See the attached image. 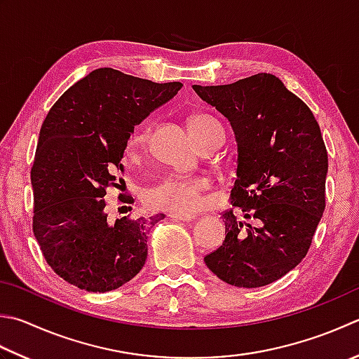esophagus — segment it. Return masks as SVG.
<instances>
[{
	"label": "esophagus",
	"instance_id": "obj_1",
	"mask_svg": "<svg viewBox=\"0 0 359 359\" xmlns=\"http://www.w3.org/2000/svg\"><path fill=\"white\" fill-rule=\"evenodd\" d=\"M170 217H172V219H175V221H185V222H188V221H191L193 219V215H179V213H171L170 215Z\"/></svg>",
	"mask_w": 359,
	"mask_h": 359
}]
</instances>
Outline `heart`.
<instances>
[{
    "instance_id": "b5f03b06",
    "label": "heart",
    "mask_w": 359,
    "mask_h": 359,
    "mask_svg": "<svg viewBox=\"0 0 359 359\" xmlns=\"http://www.w3.org/2000/svg\"><path fill=\"white\" fill-rule=\"evenodd\" d=\"M188 123L201 147L205 146L217 132L222 130L221 126L207 115H193ZM149 126L138 128L129 138L128 157L132 160L142 158L147 147H149ZM210 187H212V182L207 175H191V177L170 175V177L160 180L157 185L146 189L144 203L152 210L191 215L202 207L203 201H205V193Z\"/></svg>"
}]
</instances>
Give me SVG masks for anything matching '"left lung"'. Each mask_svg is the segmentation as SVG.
<instances>
[{
    "instance_id": "obj_1",
    "label": "left lung",
    "mask_w": 359,
    "mask_h": 359,
    "mask_svg": "<svg viewBox=\"0 0 359 359\" xmlns=\"http://www.w3.org/2000/svg\"><path fill=\"white\" fill-rule=\"evenodd\" d=\"M238 143L226 238L203 257L222 282L259 287L305 258L325 210L328 154L310 107L269 73L229 86H193Z\"/></svg>"
}]
</instances>
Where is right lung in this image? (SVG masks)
Returning <instances> with one entry per match:
<instances>
[{
    "label": "right lung",
    "instance_id": "add662e5",
    "mask_svg": "<svg viewBox=\"0 0 359 359\" xmlns=\"http://www.w3.org/2000/svg\"><path fill=\"white\" fill-rule=\"evenodd\" d=\"M180 88L97 68L48 111L31 170L32 230L46 263L69 285L114 291L144 266L147 233L165 215L114 222L104 196L123 184L116 174L133 128Z\"/></svg>",
    "mask_w": 359,
    "mask_h": 359
}]
</instances>
